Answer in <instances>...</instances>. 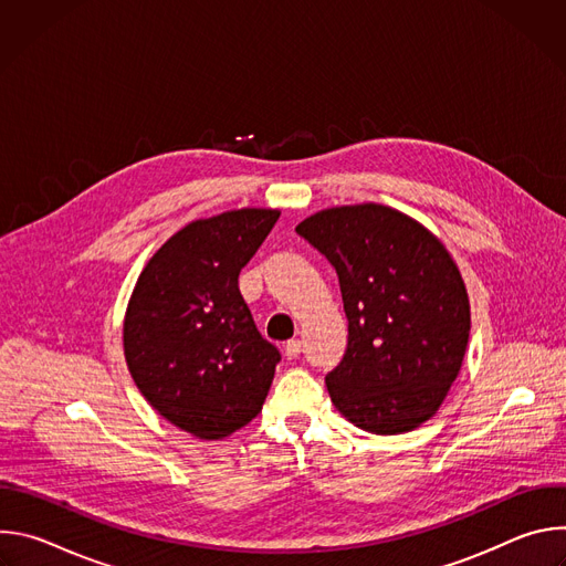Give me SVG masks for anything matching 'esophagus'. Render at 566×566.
<instances>
[{
	"instance_id": "obj_1",
	"label": "esophagus",
	"mask_w": 566,
	"mask_h": 566,
	"mask_svg": "<svg viewBox=\"0 0 566 566\" xmlns=\"http://www.w3.org/2000/svg\"><path fill=\"white\" fill-rule=\"evenodd\" d=\"M300 352H302V343H300L297 338H293V340H289V343L284 345V356H286L289 360L297 358V356H300Z\"/></svg>"
}]
</instances>
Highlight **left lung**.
Returning a JSON list of instances; mask_svg holds the SVG:
<instances>
[{
    "label": "left lung",
    "instance_id": "obj_1",
    "mask_svg": "<svg viewBox=\"0 0 566 566\" xmlns=\"http://www.w3.org/2000/svg\"><path fill=\"white\" fill-rule=\"evenodd\" d=\"M295 232L336 269L347 349L327 374L334 406L358 428L400 434L443 402L470 336L463 280L421 223L378 203L304 219Z\"/></svg>",
    "mask_w": 566,
    "mask_h": 566
}]
</instances>
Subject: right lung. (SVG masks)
Returning <instances> with one entry per match:
<instances>
[{
    "label": "right lung",
    "mask_w": 566,
    "mask_h": 566,
    "mask_svg": "<svg viewBox=\"0 0 566 566\" xmlns=\"http://www.w3.org/2000/svg\"><path fill=\"white\" fill-rule=\"evenodd\" d=\"M280 219L244 208L199 219L143 269L125 315V358L149 406L199 439L253 421L282 354L239 293L244 269Z\"/></svg>",
    "instance_id": "obj_1"
}]
</instances>
